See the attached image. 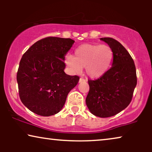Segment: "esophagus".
Segmentation results:
<instances>
[{
  "mask_svg": "<svg viewBox=\"0 0 152 152\" xmlns=\"http://www.w3.org/2000/svg\"><path fill=\"white\" fill-rule=\"evenodd\" d=\"M86 82V80H84V79L83 78H80V80H79V83H82V82Z\"/></svg>",
  "mask_w": 152,
  "mask_h": 152,
  "instance_id": "1",
  "label": "esophagus"
}]
</instances>
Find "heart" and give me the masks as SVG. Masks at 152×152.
I'll use <instances>...</instances> for the list:
<instances>
[{
  "label": "heart",
  "instance_id": "b5f03b06",
  "mask_svg": "<svg viewBox=\"0 0 152 152\" xmlns=\"http://www.w3.org/2000/svg\"><path fill=\"white\" fill-rule=\"evenodd\" d=\"M113 60V52L109 45L85 43L75 50V57L66 55L65 62L72 73L80 74L85 68L91 78L98 79L108 72Z\"/></svg>",
  "mask_w": 152,
  "mask_h": 152
}]
</instances>
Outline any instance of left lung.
<instances>
[{
  "label": "left lung",
  "instance_id": "left-lung-1",
  "mask_svg": "<svg viewBox=\"0 0 152 152\" xmlns=\"http://www.w3.org/2000/svg\"><path fill=\"white\" fill-rule=\"evenodd\" d=\"M100 40L113 50V63L104 75L88 81L90 89L86 104L94 115L109 118L120 113L130 104L137 84L136 70L132 57L121 43L109 37Z\"/></svg>",
  "mask_w": 152,
  "mask_h": 152
}]
</instances>
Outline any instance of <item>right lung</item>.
<instances>
[{
	"mask_svg": "<svg viewBox=\"0 0 152 152\" xmlns=\"http://www.w3.org/2000/svg\"><path fill=\"white\" fill-rule=\"evenodd\" d=\"M71 39L50 37L34 43L20 61L16 80L22 103L33 113L50 116L59 113L78 76L66 74L65 56Z\"/></svg>",
	"mask_w": 152,
	"mask_h": 152,
	"instance_id": "1",
	"label": "right lung"
}]
</instances>
